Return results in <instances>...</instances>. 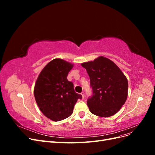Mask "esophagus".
Listing matches in <instances>:
<instances>
[{
	"instance_id": "obj_1",
	"label": "esophagus",
	"mask_w": 155,
	"mask_h": 155,
	"mask_svg": "<svg viewBox=\"0 0 155 155\" xmlns=\"http://www.w3.org/2000/svg\"><path fill=\"white\" fill-rule=\"evenodd\" d=\"M81 96H82L83 98L85 97V92H82L81 93Z\"/></svg>"
}]
</instances>
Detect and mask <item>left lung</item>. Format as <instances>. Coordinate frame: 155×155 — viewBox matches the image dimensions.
Wrapping results in <instances>:
<instances>
[{
	"label": "left lung",
	"mask_w": 155,
	"mask_h": 155,
	"mask_svg": "<svg viewBox=\"0 0 155 155\" xmlns=\"http://www.w3.org/2000/svg\"><path fill=\"white\" fill-rule=\"evenodd\" d=\"M81 66L87 70L92 91L87 101L89 110L101 117L115 114L127 97L128 81L125 75L114 62L101 56Z\"/></svg>",
	"instance_id": "left-lung-1"
}]
</instances>
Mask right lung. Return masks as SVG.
Returning a JSON list of instances; mask_svg holds the SVG:
<instances>
[{"label":"right lung","mask_w":155,"mask_h":155,"mask_svg":"<svg viewBox=\"0 0 155 155\" xmlns=\"http://www.w3.org/2000/svg\"><path fill=\"white\" fill-rule=\"evenodd\" d=\"M72 67L71 63L55 59L46 65L36 81L34 92L37 104L45 116L54 121L69 117L78 100L82 99L67 79Z\"/></svg>","instance_id":"add662e5"}]
</instances>
